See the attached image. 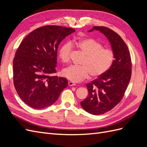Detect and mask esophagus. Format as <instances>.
Instances as JSON below:
<instances>
[{"instance_id": "1", "label": "esophagus", "mask_w": 147, "mask_h": 147, "mask_svg": "<svg viewBox=\"0 0 147 147\" xmlns=\"http://www.w3.org/2000/svg\"><path fill=\"white\" fill-rule=\"evenodd\" d=\"M68 84H69V86H73L76 85V84H75V83H74L73 82H69Z\"/></svg>"}]
</instances>
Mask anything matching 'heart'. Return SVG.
Returning a JSON list of instances; mask_svg holds the SVG:
<instances>
[{"instance_id": "1", "label": "heart", "mask_w": 147, "mask_h": 147, "mask_svg": "<svg viewBox=\"0 0 147 147\" xmlns=\"http://www.w3.org/2000/svg\"><path fill=\"white\" fill-rule=\"evenodd\" d=\"M77 46L85 57L82 62L83 65H70L62 71L63 76L74 82H79L88 78H98L104 75L112 65L115 53L112 48H104L102 44L92 38H82L77 42ZM73 51L72 44L67 42L60 47L59 59L68 63Z\"/></svg>"}]
</instances>
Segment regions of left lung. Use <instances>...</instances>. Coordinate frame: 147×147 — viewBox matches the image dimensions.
I'll list each match as a JSON object with an SVG mask.
<instances>
[{"label":"left lung","mask_w":147,"mask_h":147,"mask_svg":"<svg viewBox=\"0 0 147 147\" xmlns=\"http://www.w3.org/2000/svg\"><path fill=\"white\" fill-rule=\"evenodd\" d=\"M94 30L107 37L115 53V60L107 72L86 84L88 96L81 102L84 110L97 115L111 110L123 99L131 77L132 62L127 45L117 32L105 26H94L89 32Z\"/></svg>","instance_id":"left-lung-1"}]
</instances>
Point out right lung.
Returning <instances> with one entry per match:
<instances>
[{
	"instance_id": "right-lung-1",
	"label": "right lung",
	"mask_w": 147,
	"mask_h": 147,
	"mask_svg": "<svg viewBox=\"0 0 147 147\" xmlns=\"http://www.w3.org/2000/svg\"><path fill=\"white\" fill-rule=\"evenodd\" d=\"M75 29L48 25L30 32L21 42L13 61V83L21 100L36 109L53 104L68 86L67 80L55 76L57 48Z\"/></svg>"
}]
</instances>
